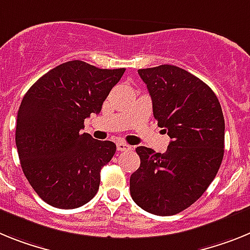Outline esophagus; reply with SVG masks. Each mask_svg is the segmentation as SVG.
<instances>
[{
    "label": "esophagus",
    "mask_w": 250,
    "mask_h": 250,
    "mask_svg": "<svg viewBox=\"0 0 250 250\" xmlns=\"http://www.w3.org/2000/svg\"><path fill=\"white\" fill-rule=\"evenodd\" d=\"M117 149L118 151H129V149H132V146H129V145H127V143H123V142H119L117 143Z\"/></svg>",
    "instance_id": "34e87169"
}]
</instances>
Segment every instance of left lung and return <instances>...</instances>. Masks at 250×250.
<instances>
[{"label":"left lung","mask_w":250,"mask_h":250,"mask_svg":"<svg viewBox=\"0 0 250 250\" xmlns=\"http://www.w3.org/2000/svg\"><path fill=\"white\" fill-rule=\"evenodd\" d=\"M158 127L171 142L165 153L136 148L141 165L129 179L133 201L160 216L179 214L215 179L224 156L225 123L209 85L175 65L140 69Z\"/></svg>","instance_id":"left-lung-1"}]
</instances>
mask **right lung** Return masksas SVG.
Returning <instances> with one entry per match:
<instances>
[{"instance_id": "right-lung-1", "label": "right lung", "mask_w": 250, "mask_h": 250, "mask_svg": "<svg viewBox=\"0 0 250 250\" xmlns=\"http://www.w3.org/2000/svg\"><path fill=\"white\" fill-rule=\"evenodd\" d=\"M125 71L73 60L47 71L23 97L17 152L26 179L49 205L75 209L97 194L102 167L112 160L116 145L80 131L84 119L101 112Z\"/></svg>"}]
</instances>
